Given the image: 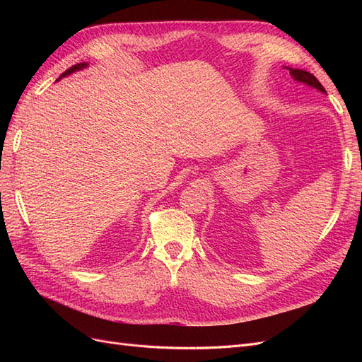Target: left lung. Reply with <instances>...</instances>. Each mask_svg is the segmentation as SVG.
I'll use <instances>...</instances> for the list:
<instances>
[{
	"label": "left lung",
	"mask_w": 362,
	"mask_h": 362,
	"mask_svg": "<svg viewBox=\"0 0 362 362\" xmlns=\"http://www.w3.org/2000/svg\"><path fill=\"white\" fill-rule=\"evenodd\" d=\"M290 74H291V76H293L294 80H298V81H300V83L308 84V86H311V87H315L317 90H320V92L326 93L325 87L320 84V81L317 80L313 74L306 72V71H302V69H291V68H290Z\"/></svg>",
	"instance_id": "8db88e82"
}]
</instances>
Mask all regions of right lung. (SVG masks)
<instances>
[{"instance_id": "add662e5", "label": "right lung", "mask_w": 362, "mask_h": 362, "mask_svg": "<svg viewBox=\"0 0 362 362\" xmlns=\"http://www.w3.org/2000/svg\"><path fill=\"white\" fill-rule=\"evenodd\" d=\"M87 66V63H76V64H74V66L72 68H69L68 71H64L62 75H60V78H62V76H66V75H69V74H72L74 71H78V69H83V68H86ZM59 78V80H60Z\"/></svg>"}]
</instances>
